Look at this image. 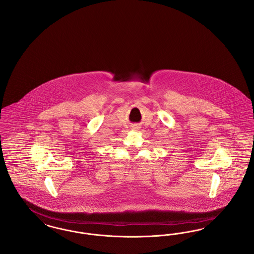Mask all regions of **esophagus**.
<instances>
[{"instance_id":"esophagus-1","label":"esophagus","mask_w":254,"mask_h":254,"mask_svg":"<svg viewBox=\"0 0 254 254\" xmlns=\"http://www.w3.org/2000/svg\"><path fill=\"white\" fill-rule=\"evenodd\" d=\"M135 128H136V129H138V127H135Z\"/></svg>"}]
</instances>
